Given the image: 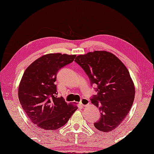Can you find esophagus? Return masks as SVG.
Masks as SVG:
<instances>
[{
	"mask_svg": "<svg viewBox=\"0 0 154 154\" xmlns=\"http://www.w3.org/2000/svg\"><path fill=\"white\" fill-rule=\"evenodd\" d=\"M89 103H90V101L88 100V99H86V98H82L81 100V102H79V104H81V106H87L88 104H89Z\"/></svg>",
	"mask_w": 154,
	"mask_h": 154,
	"instance_id": "34e87169",
	"label": "esophagus"
}]
</instances>
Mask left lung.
Here are the masks:
<instances>
[{"label": "left lung", "mask_w": 154, "mask_h": 154, "mask_svg": "<svg viewBox=\"0 0 154 154\" xmlns=\"http://www.w3.org/2000/svg\"><path fill=\"white\" fill-rule=\"evenodd\" d=\"M75 62L96 84V95L91 102L100 109L101 116L94 126L110 132L121 124L129 113L134 99V86L130 73L117 57L106 51H94L79 55Z\"/></svg>", "instance_id": "obj_1"}]
</instances>
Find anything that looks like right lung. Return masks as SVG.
Instances as JSON below:
<instances>
[{
	"label": "right lung",
	"instance_id": "1",
	"mask_svg": "<svg viewBox=\"0 0 154 154\" xmlns=\"http://www.w3.org/2000/svg\"><path fill=\"white\" fill-rule=\"evenodd\" d=\"M76 55L48 54L33 62L24 71L18 97L25 113L33 124L45 130L64 125L78 109L57 97L54 82L59 70L74 60Z\"/></svg>",
	"mask_w": 154,
	"mask_h": 154
}]
</instances>
